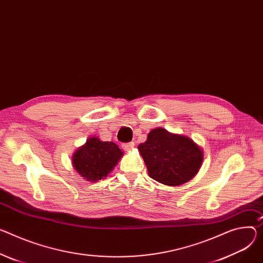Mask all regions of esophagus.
<instances>
[{
    "mask_svg": "<svg viewBox=\"0 0 263 263\" xmlns=\"http://www.w3.org/2000/svg\"><path fill=\"white\" fill-rule=\"evenodd\" d=\"M123 149L125 150V151H129V150H131L133 147H134V142L133 141H130V142H126V144H123Z\"/></svg>",
    "mask_w": 263,
    "mask_h": 263,
    "instance_id": "esophagus-1",
    "label": "esophagus"
}]
</instances>
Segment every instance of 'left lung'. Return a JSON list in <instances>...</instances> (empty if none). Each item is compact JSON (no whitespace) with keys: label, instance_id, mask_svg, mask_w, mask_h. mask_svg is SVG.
<instances>
[{"label":"left lung","instance_id":"left-lung-1","mask_svg":"<svg viewBox=\"0 0 263 263\" xmlns=\"http://www.w3.org/2000/svg\"><path fill=\"white\" fill-rule=\"evenodd\" d=\"M138 150L149 176L166 185H180L192 179L203 158L202 151L192 139L162 128L152 130Z\"/></svg>","mask_w":263,"mask_h":263}]
</instances>
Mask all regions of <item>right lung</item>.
Here are the masks:
<instances>
[{
    "label": "right lung",
    "instance_id": "1",
    "mask_svg": "<svg viewBox=\"0 0 263 263\" xmlns=\"http://www.w3.org/2000/svg\"><path fill=\"white\" fill-rule=\"evenodd\" d=\"M123 152L112 141H102L91 137L86 145L73 155L76 170L90 181H98L106 177L122 157Z\"/></svg>",
    "mask_w": 263,
    "mask_h": 263
}]
</instances>
